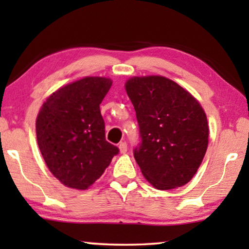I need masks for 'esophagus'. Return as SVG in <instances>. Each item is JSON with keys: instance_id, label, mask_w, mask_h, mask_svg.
<instances>
[{"instance_id": "34e87169", "label": "esophagus", "mask_w": 249, "mask_h": 249, "mask_svg": "<svg viewBox=\"0 0 249 249\" xmlns=\"http://www.w3.org/2000/svg\"><path fill=\"white\" fill-rule=\"evenodd\" d=\"M119 149H120V153H122V154H124V153L127 152V149H128L127 142H120V144H119Z\"/></svg>"}]
</instances>
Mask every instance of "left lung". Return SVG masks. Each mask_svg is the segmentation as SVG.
Segmentation results:
<instances>
[{
    "mask_svg": "<svg viewBox=\"0 0 249 249\" xmlns=\"http://www.w3.org/2000/svg\"><path fill=\"white\" fill-rule=\"evenodd\" d=\"M125 90L139 125L142 142L134 156L142 176L160 190L186 185L209 145V124L199 102L162 76L132 77Z\"/></svg>",
    "mask_w": 249,
    "mask_h": 249,
    "instance_id": "1",
    "label": "left lung"
}]
</instances>
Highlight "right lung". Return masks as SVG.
Listing matches in <instances>:
<instances>
[{
  "instance_id": "obj_1",
  "label": "right lung",
  "mask_w": 249,
  "mask_h": 249,
  "mask_svg": "<svg viewBox=\"0 0 249 249\" xmlns=\"http://www.w3.org/2000/svg\"><path fill=\"white\" fill-rule=\"evenodd\" d=\"M111 86L108 78L85 77L54 91L37 115V142L44 161L69 188L87 189L119 153L105 139L100 110Z\"/></svg>"
}]
</instances>
